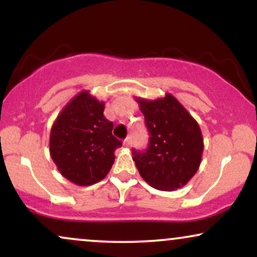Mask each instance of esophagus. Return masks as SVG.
<instances>
[{"label": "esophagus", "mask_w": 257, "mask_h": 257, "mask_svg": "<svg viewBox=\"0 0 257 257\" xmlns=\"http://www.w3.org/2000/svg\"><path fill=\"white\" fill-rule=\"evenodd\" d=\"M123 145H124L125 147H131L132 146V138L128 137L125 139L124 141H123Z\"/></svg>", "instance_id": "obj_1"}]
</instances>
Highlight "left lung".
Wrapping results in <instances>:
<instances>
[{
  "mask_svg": "<svg viewBox=\"0 0 257 257\" xmlns=\"http://www.w3.org/2000/svg\"><path fill=\"white\" fill-rule=\"evenodd\" d=\"M134 99L151 135L146 152L133 151L141 178L159 191L184 187L202 162L204 143L199 124L170 93L155 100Z\"/></svg>",
  "mask_w": 257,
  "mask_h": 257,
  "instance_id": "1",
  "label": "left lung"
}]
</instances>
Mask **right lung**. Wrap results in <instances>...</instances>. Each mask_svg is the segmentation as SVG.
I'll list each match as a JSON object with an SVG mask.
<instances>
[{
    "label": "right lung",
    "mask_w": 257,
    "mask_h": 257,
    "mask_svg": "<svg viewBox=\"0 0 257 257\" xmlns=\"http://www.w3.org/2000/svg\"><path fill=\"white\" fill-rule=\"evenodd\" d=\"M105 101L89 90L77 95L59 112L49 135V153L59 173L77 186L101 181L111 170L114 151L122 143L112 135L113 123L104 116Z\"/></svg>",
    "instance_id": "1"
}]
</instances>
